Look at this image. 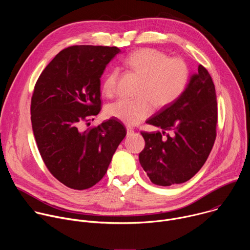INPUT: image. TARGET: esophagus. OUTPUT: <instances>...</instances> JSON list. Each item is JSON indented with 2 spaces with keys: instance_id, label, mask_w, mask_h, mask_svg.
Instances as JSON below:
<instances>
[{
  "instance_id": "1",
  "label": "esophagus",
  "mask_w": 250,
  "mask_h": 250,
  "mask_svg": "<svg viewBox=\"0 0 250 250\" xmlns=\"http://www.w3.org/2000/svg\"><path fill=\"white\" fill-rule=\"evenodd\" d=\"M133 132H134V130H133L132 127L126 126V134H127V136H131L133 134Z\"/></svg>"
}]
</instances>
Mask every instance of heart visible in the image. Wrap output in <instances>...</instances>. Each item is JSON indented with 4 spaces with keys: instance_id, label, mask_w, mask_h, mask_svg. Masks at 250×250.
Masks as SVG:
<instances>
[{
    "instance_id": "obj_1",
    "label": "heart",
    "mask_w": 250,
    "mask_h": 250,
    "mask_svg": "<svg viewBox=\"0 0 250 250\" xmlns=\"http://www.w3.org/2000/svg\"><path fill=\"white\" fill-rule=\"evenodd\" d=\"M125 65L141 77L135 99H119L105 106V114L125 125H135L148 118L154 105L164 108L179 99L190 81V69L181 58L172 57L161 50L146 47L130 53ZM120 72L109 71L102 83L104 96L113 97L118 90Z\"/></svg>"
}]
</instances>
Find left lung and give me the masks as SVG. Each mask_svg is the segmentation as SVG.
<instances>
[{
    "label": "left lung",
    "instance_id": "obj_1",
    "mask_svg": "<svg viewBox=\"0 0 250 250\" xmlns=\"http://www.w3.org/2000/svg\"><path fill=\"white\" fill-rule=\"evenodd\" d=\"M146 123L162 129L141 131L146 146L139 162L150 181L170 186L190 180L205 164L217 136V96L208 70L199 65L183 95Z\"/></svg>",
    "mask_w": 250,
    "mask_h": 250
}]
</instances>
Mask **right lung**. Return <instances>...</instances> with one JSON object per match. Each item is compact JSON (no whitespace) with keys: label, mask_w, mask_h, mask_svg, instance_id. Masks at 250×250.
<instances>
[{"label":"right lung","mask_w":250,"mask_h":250,"mask_svg":"<svg viewBox=\"0 0 250 250\" xmlns=\"http://www.w3.org/2000/svg\"><path fill=\"white\" fill-rule=\"evenodd\" d=\"M120 51L116 46H69L35 83L30 103L35 141L49 172L68 188L96 185L126 135L116 119L84 129L102 109L100 78Z\"/></svg>","instance_id":"add662e5"}]
</instances>
